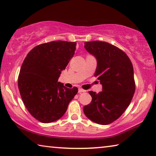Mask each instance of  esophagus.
Returning <instances> with one entry per match:
<instances>
[{
  "label": "esophagus",
  "instance_id": "esophagus-1",
  "mask_svg": "<svg viewBox=\"0 0 156 156\" xmlns=\"http://www.w3.org/2000/svg\"><path fill=\"white\" fill-rule=\"evenodd\" d=\"M85 91H86V90H83V89H82V88H79V89H78V92H79V93H81V92H85Z\"/></svg>",
  "mask_w": 156,
  "mask_h": 156
}]
</instances>
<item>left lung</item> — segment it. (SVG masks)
<instances>
[{
  "mask_svg": "<svg viewBox=\"0 0 156 156\" xmlns=\"http://www.w3.org/2000/svg\"><path fill=\"white\" fill-rule=\"evenodd\" d=\"M85 48L96 58L94 73L103 91H90L91 102L83 112L91 121L101 125L115 122L130 105L135 91L134 71L128 55L118 47L100 41H87Z\"/></svg>",
  "mask_w": 156,
  "mask_h": 156,
  "instance_id": "8db88e82",
  "label": "left lung"
}]
</instances>
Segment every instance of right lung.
Listing matches in <instances>:
<instances>
[{
  "mask_svg": "<svg viewBox=\"0 0 156 156\" xmlns=\"http://www.w3.org/2000/svg\"><path fill=\"white\" fill-rule=\"evenodd\" d=\"M76 42L53 41L39 44L26 57L19 72L18 86L30 114L42 123L59 119L78 88H66L58 82L61 71L73 57Z\"/></svg>",
  "mask_w": 156,
  "mask_h": 156,
  "instance_id": "right-lung-1",
  "label": "right lung"
}]
</instances>
